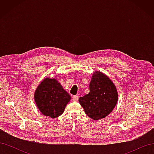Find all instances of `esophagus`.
<instances>
[{
  "instance_id": "esophagus-1",
  "label": "esophagus",
  "mask_w": 154,
  "mask_h": 154,
  "mask_svg": "<svg viewBox=\"0 0 154 154\" xmlns=\"http://www.w3.org/2000/svg\"><path fill=\"white\" fill-rule=\"evenodd\" d=\"M72 100H73V101H74V102L78 101V96H73V97H72Z\"/></svg>"
}]
</instances>
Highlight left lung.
I'll return each mask as SVG.
<instances>
[{
	"instance_id": "left-lung-1",
	"label": "left lung",
	"mask_w": 154,
	"mask_h": 154,
	"mask_svg": "<svg viewBox=\"0 0 154 154\" xmlns=\"http://www.w3.org/2000/svg\"><path fill=\"white\" fill-rule=\"evenodd\" d=\"M90 92L78 101L88 117L95 121L105 118L117 104L118 91L111 79L99 71L92 73Z\"/></svg>"
}]
</instances>
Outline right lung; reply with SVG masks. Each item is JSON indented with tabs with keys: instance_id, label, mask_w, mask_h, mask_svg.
<instances>
[{
	"instance_id": "add662e5",
	"label": "right lung",
	"mask_w": 154,
	"mask_h": 154,
	"mask_svg": "<svg viewBox=\"0 0 154 154\" xmlns=\"http://www.w3.org/2000/svg\"><path fill=\"white\" fill-rule=\"evenodd\" d=\"M34 99L42 114L54 119L63 114L71 96L57 78L45 77L37 86Z\"/></svg>"
}]
</instances>
